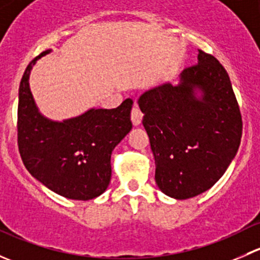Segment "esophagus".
<instances>
[{
  "label": "esophagus",
  "mask_w": 260,
  "mask_h": 260,
  "mask_svg": "<svg viewBox=\"0 0 260 260\" xmlns=\"http://www.w3.org/2000/svg\"><path fill=\"white\" fill-rule=\"evenodd\" d=\"M143 118V113L140 111L137 104H135L132 108V112H131V119H132V123L135 125H140L141 122H142Z\"/></svg>",
  "instance_id": "obj_1"
}]
</instances>
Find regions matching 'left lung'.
Here are the masks:
<instances>
[{
  "instance_id": "left-lung-1",
  "label": "left lung",
  "mask_w": 260,
  "mask_h": 260,
  "mask_svg": "<svg viewBox=\"0 0 260 260\" xmlns=\"http://www.w3.org/2000/svg\"><path fill=\"white\" fill-rule=\"evenodd\" d=\"M156 164L157 186L177 200L214 186L237 154L243 122L226 70L199 50L180 83H164L138 99Z\"/></svg>"
}]
</instances>
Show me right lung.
Returning a JSON list of instances; mask_svg holds the SVG:
<instances>
[{"mask_svg": "<svg viewBox=\"0 0 260 260\" xmlns=\"http://www.w3.org/2000/svg\"><path fill=\"white\" fill-rule=\"evenodd\" d=\"M26 68L18 89L17 143L27 171L51 191L72 200H90L111 182V156L132 129L133 101L113 109L91 108L79 117L56 122L44 117L30 90L34 65Z\"/></svg>", "mask_w": 260, "mask_h": 260, "instance_id": "right-lung-1", "label": "right lung"}]
</instances>
